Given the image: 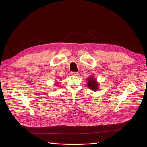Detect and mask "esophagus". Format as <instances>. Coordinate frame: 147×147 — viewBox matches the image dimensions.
<instances>
[{
	"label": "esophagus",
	"mask_w": 147,
	"mask_h": 147,
	"mask_svg": "<svg viewBox=\"0 0 147 147\" xmlns=\"http://www.w3.org/2000/svg\"><path fill=\"white\" fill-rule=\"evenodd\" d=\"M78 74H79V73H77V72H71V76H78Z\"/></svg>",
	"instance_id": "1"
}]
</instances>
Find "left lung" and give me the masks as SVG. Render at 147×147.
Returning <instances> with one entry per match:
<instances>
[{
  "instance_id": "8db88e82",
  "label": "left lung",
  "mask_w": 147,
  "mask_h": 147,
  "mask_svg": "<svg viewBox=\"0 0 147 147\" xmlns=\"http://www.w3.org/2000/svg\"><path fill=\"white\" fill-rule=\"evenodd\" d=\"M87 84L88 87L92 90L94 91L97 90L99 88V83L96 82V80L94 79V77H91V78L88 79V82Z\"/></svg>"
}]
</instances>
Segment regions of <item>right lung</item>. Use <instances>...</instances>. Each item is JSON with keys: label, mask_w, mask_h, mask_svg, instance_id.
Masks as SVG:
<instances>
[{"label": "right lung", "mask_w": 147, "mask_h": 147, "mask_svg": "<svg viewBox=\"0 0 147 147\" xmlns=\"http://www.w3.org/2000/svg\"><path fill=\"white\" fill-rule=\"evenodd\" d=\"M58 84V83H56V84Z\"/></svg>", "instance_id": "obj_1"}]
</instances>
